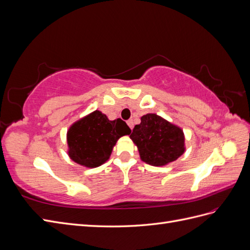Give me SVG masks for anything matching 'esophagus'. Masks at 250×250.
Segmentation results:
<instances>
[{"instance_id": "34e87169", "label": "esophagus", "mask_w": 250, "mask_h": 250, "mask_svg": "<svg viewBox=\"0 0 250 250\" xmlns=\"http://www.w3.org/2000/svg\"><path fill=\"white\" fill-rule=\"evenodd\" d=\"M127 124H128V126H129L130 129L132 130V128H133V121H132V120H128V121H127Z\"/></svg>"}]
</instances>
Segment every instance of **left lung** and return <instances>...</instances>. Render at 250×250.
Returning a JSON list of instances; mask_svg holds the SVG:
<instances>
[{"mask_svg":"<svg viewBox=\"0 0 250 250\" xmlns=\"http://www.w3.org/2000/svg\"><path fill=\"white\" fill-rule=\"evenodd\" d=\"M129 138L138 147L141 160L154 167L176 161L186 151L184 130L156 113L144 115Z\"/></svg>","mask_w":250,"mask_h":250,"instance_id":"8db88e82","label":"left lung"}]
</instances>
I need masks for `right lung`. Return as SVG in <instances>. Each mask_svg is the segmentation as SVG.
Segmentation results:
<instances>
[{
  "mask_svg": "<svg viewBox=\"0 0 250 250\" xmlns=\"http://www.w3.org/2000/svg\"><path fill=\"white\" fill-rule=\"evenodd\" d=\"M130 132L124 121H110L102 111L94 110L67 129V155L83 167L97 168L109 160L118 140Z\"/></svg>",
  "mask_w": 250,
  "mask_h": 250,
  "instance_id": "1",
  "label": "right lung"
}]
</instances>
